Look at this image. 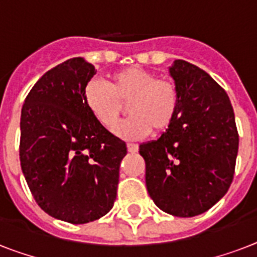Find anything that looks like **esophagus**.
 Segmentation results:
<instances>
[{"label":"esophagus","instance_id":"1","mask_svg":"<svg viewBox=\"0 0 257 257\" xmlns=\"http://www.w3.org/2000/svg\"><path fill=\"white\" fill-rule=\"evenodd\" d=\"M126 148H128V152L136 153L137 151H139V145H137V144H131V143H128V144H126Z\"/></svg>","mask_w":257,"mask_h":257}]
</instances>
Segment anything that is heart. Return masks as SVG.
<instances>
[{
	"mask_svg": "<svg viewBox=\"0 0 257 257\" xmlns=\"http://www.w3.org/2000/svg\"><path fill=\"white\" fill-rule=\"evenodd\" d=\"M86 108L105 129H113L128 104L131 117L118 124L114 133L125 140H139L149 133H163L179 110V89L168 77H157L152 70L129 66L110 76L109 84L88 82L84 90Z\"/></svg>",
	"mask_w": 257,
	"mask_h": 257,
	"instance_id": "1",
	"label": "heart"
}]
</instances>
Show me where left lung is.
<instances>
[{
  "label": "left lung",
  "mask_w": 257,
  "mask_h": 257,
  "mask_svg": "<svg viewBox=\"0 0 257 257\" xmlns=\"http://www.w3.org/2000/svg\"><path fill=\"white\" fill-rule=\"evenodd\" d=\"M169 73L179 89V110L160 139L140 145V155L147 189L157 207L193 217L231 187L239 133L229 97L207 72L176 60Z\"/></svg>",
  "instance_id": "8db88e82"
}]
</instances>
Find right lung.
<instances>
[{
    "label": "right lung",
    "instance_id": "1",
    "mask_svg": "<svg viewBox=\"0 0 257 257\" xmlns=\"http://www.w3.org/2000/svg\"><path fill=\"white\" fill-rule=\"evenodd\" d=\"M96 74L82 57L48 70L21 110L20 161L36 203L54 219L85 224L112 209L126 145L86 108Z\"/></svg>",
    "mask_w": 257,
    "mask_h": 257
}]
</instances>
